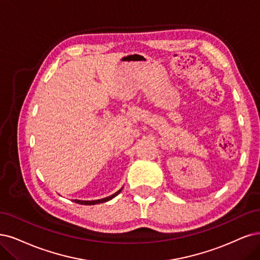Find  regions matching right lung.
<instances>
[{"label":"right lung","instance_id":"1","mask_svg":"<svg viewBox=\"0 0 260 260\" xmlns=\"http://www.w3.org/2000/svg\"><path fill=\"white\" fill-rule=\"evenodd\" d=\"M122 188H123V187H122ZM122 188H121V189H119V190L117 191V193H114V194H112L111 196H108V197L103 198V199H99V200H78V199H75L74 201H75V203H77V204H80V205H86V206H91V205H96V204L106 203V201L111 200L112 198H114L115 196L119 195V194L121 193Z\"/></svg>","mask_w":260,"mask_h":260}]
</instances>
